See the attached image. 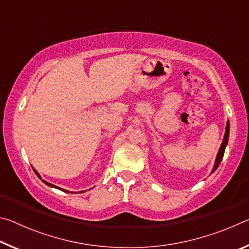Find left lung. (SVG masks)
I'll list each match as a JSON object with an SVG mask.
<instances>
[{"label": "left lung", "instance_id": "left-lung-1", "mask_svg": "<svg viewBox=\"0 0 249 249\" xmlns=\"http://www.w3.org/2000/svg\"><path fill=\"white\" fill-rule=\"evenodd\" d=\"M229 134H230V122H227L226 124V129H225V135H224V140H223V142L221 145V148L218 150V154H217V157L215 160V166H214V169L213 171H215L217 169L218 165H220L222 159H223V156H224V151H225V147L227 144V141H229Z\"/></svg>", "mask_w": 249, "mask_h": 249}]
</instances>
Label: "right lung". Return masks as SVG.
Here are the masks:
<instances>
[{"label": "right lung", "mask_w": 249, "mask_h": 249, "mask_svg": "<svg viewBox=\"0 0 249 249\" xmlns=\"http://www.w3.org/2000/svg\"><path fill=\"white\" fill-rule=\"evenodd\" d=\"M34 171H35V172H36V175H37V176H38V177H39V178H40V176L38 175V172H37V171H36L35 169H34ZM40 179H41V178H40ZM43 181H44V182H45L46 184H47V185H49V187H53V188H57V187H54V185H53V184H52V183H49V182H46V181H45V180H43ZM57 189H59V188H57ZM61 190H62V189H61ZM62 191H65V192H69V191H66V190H62Z\"/></svg>", "instance_id": "right-lung-1"}]
</instances>
